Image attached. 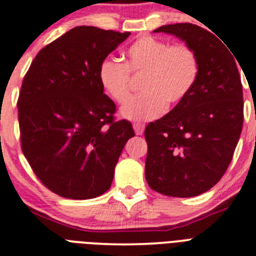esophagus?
Segmentation results:
<instances>
[{
    "label": "esophagus",
    "instance_id": "34e87169",
    "mask_svg": "<svg viewBox=\"0 0 256 256\" xmlns=\"http://www.w3.org/2000/svg\"><path fill=\"white\" fill-rule=\"evenodd\" d=\"M134 130H135L136 135H142L144 130H145V125L141 122H135L134 124Z\"/></svg>",
    "mask_w": 256,
    "mask_h": 256
}]
</instances>
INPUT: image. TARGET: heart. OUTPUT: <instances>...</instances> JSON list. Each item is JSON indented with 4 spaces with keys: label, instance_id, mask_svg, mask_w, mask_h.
I'll return each mask as SVG.
<instances>
[{
    "label": "heart",
    "instance_id": "b5f03b06",
    "mask_svg": "<svg viewBox=\"0 0 256 256\" xmlns=\"http://www.w3.org/2000/svg\"><path fill=\"white\" fill-rule=\"evenodd\" d=\"M199 57L188 44L142 36L128 47L124 64L106 58L98 68L101 88L116 104L128 102L132 94V78H141V95L121 110L130 120H152L168 106L182 102L196 85Z\"/></svg>",
    "mask_w": 256,
    "mask_h": 256
}]
</instances>
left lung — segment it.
I'll list each match as a JSON object with an SVG mask.
<instances>
[{"label": "left lung", "instance_id": "obj_1", "mask_svg": "<svg viewBox=\"0 0 256 256\" xmlns=\"http://www.w3.org/2000/svg\"><path fill=\"white\" fill-rule=\"evenodd\" d=\"M199 57L196 85L181 104L145 128V178L156 192L191 198L210 190L232 160L244 121L236 61L216 36L192 24H165Z\"/></svg>", "mask_w": 256, "mask_h": 256}]
</instances>
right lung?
<instances>
[{
	"instance_id": "obj_1",
	"label": "right lung",
	"mask_w": 256,
	"mask_h": 256,
	"mask_svg": "<svg viewBox=\"0 0 256 256\" xmlns=\"http://www.w3.org/2000/svg\"><path fill=\"white\" fill-rule=\"evenodd\" d=\"M130 32L78 26L44 46L21 85V148L38 180L54 194L92 199L110 188L128 140V120L98 81L101 62Z\"/></svg>"
}]
</instances>
